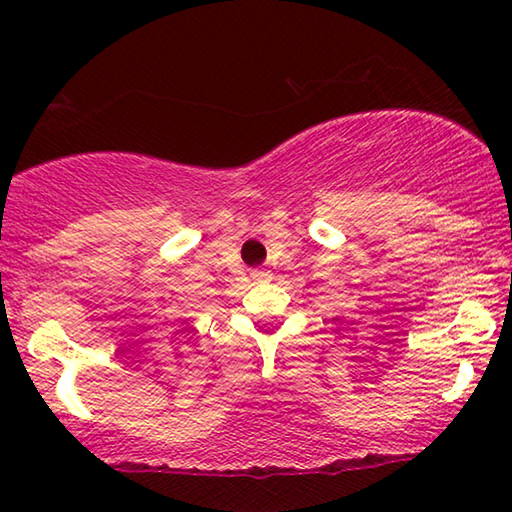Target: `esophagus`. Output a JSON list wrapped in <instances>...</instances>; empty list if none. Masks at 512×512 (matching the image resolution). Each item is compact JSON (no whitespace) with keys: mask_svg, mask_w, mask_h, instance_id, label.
<instances>
[{"mask_svg":"<svg viewBox=\"0 0 512 512\" xmlns=\"http://www.w3.org/2000/svg\"><path fill=\"white\" fill-rule=\"evenodd\" d=\"M257 277H266V273H257Z\"/></svg>","mask_w":512,"mask_h":512,"instance_id":"esophagus-1","label":"esophagus"}]
</instances>
